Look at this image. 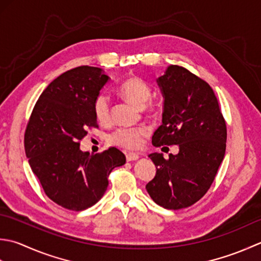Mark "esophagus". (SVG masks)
I'll return each instance as SVG.
<instances>
[{"mask_svg":"<svg viewBox=\"0 0 261 261\" xmlns=\"http://www.w3.org/2000/svg\"><path fill=\"white\" fill-rule=\"evenodd\" d=\"M138 158H140V156H138V154H136V153H127L126 154V160L128 162L136 161Z\"/></svg>","mask_w":261,"mask_h":261,"instance_id":"1","label":"esophagus"}]
</instances>
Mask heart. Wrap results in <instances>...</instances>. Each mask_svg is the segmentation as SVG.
Returning a JSON list of instances; mask_svg holds the SVG:
<instances>
[{"label":"heart","instance_id":"heart-1","mask_svg":"<svg viewBox=\"0 0 261 261\" xmlns=\"http://www.w3.org/2000/svg\"><path fill=\"white\" fill-rule=\"evenodd\" d=\"M118 92L136 106H144L148 98L151 97V88L148 83L140 76H129L118 87ZM150 110L153 109V105L148 106ZM93 114L98 123L106 125L108 124L110 116L109 99L106 94L101 93L93 101ZM148 134L145 127H120L109 135V142L116 146L126 148V150H135L138 148L144 141V137Z\"/></svg>","mask_w":261,"mask_h":261}]
</instances>
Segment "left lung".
<instances>
[{
    "label": "left lung",
    "instance_id": "obj_1",
    "mask_svg": "<svg viewBox=\"0 0 261 261\" xmlns=\"http://www.w3.org/2000/svg\"><path fill=\"white\" fill-rule=\"evenodd\" d=\"M164 97L162 125L152 136L154 146L179 145L177 155L150 154L156 173L146 190L158 205L180 210L208 191L224 159L226 123L220 102L205 80L171 65L158 80Z\"/></svg>",
    "mask_w": 261,
    "mask_h": 261
}]
</instances>
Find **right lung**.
Returning a JSON list of instances; mask_svg holds the SVG:
<instances>
[{
  "mask_svg": "<svg viewBox=\"0 0 261 261\" xmlns=\"http://www.w3.org/2000/svg\"><path fill=\"white\" fill-rule=\"evenodd\" d=\"M108 76L100 68L79 66L56 77L37 100L24 132L29 164L45 194L70 211L93 206L108 177L126 158L110 146L102 153L80 151L89 129L98 128L93 101Z\"/></svg>",
  "mask_w": 261,
  "mask_h": 261,
  "instance_id": "add662e5",
  "label": "right lung"
}]
</instances>
